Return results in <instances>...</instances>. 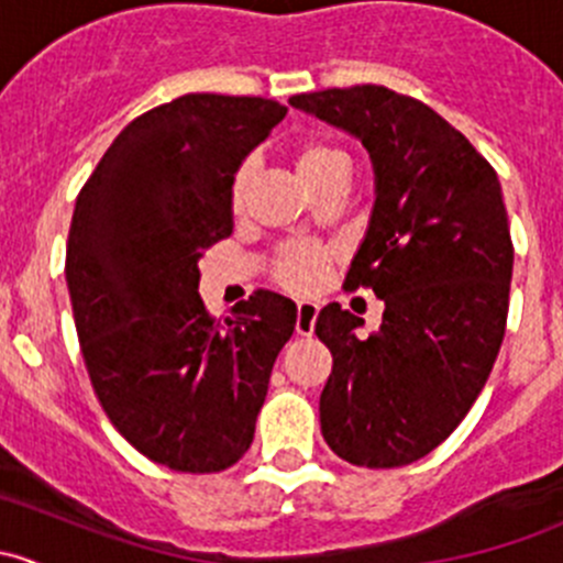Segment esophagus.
<instances>
[{
	"instance_id": "1",
	"label": "esophagus",
	"mask_w": 563,
	"mask_h": 563,
	"mask_svg": "<svg viewBox=\"0 0 563 563\" xmlns=\"http://www.w3.org/2000/svg\"><path fill=\"white\" fill-rule=\"evenodd\" d=\"M316 318H318V308L313 302H299L297 305V323H294V329H297V334H302V338H310L316 329Z\"/></svg>"
}]
</instances>
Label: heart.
Masks as SVG:
<instances>
[{
  "mask_svg": "<svg viewBox=\"0 0 563 563\" xmlns=\"http://www.w3.org/2000/svg\"><path fill=\"white\" fill-rule=\"evenodd\" d=\"M288 161H291L294 174L299 176V181L313 196L327 190V187H343L345 172H349V157H345V152L321 139L297 141L288 150ZM250 176H253V168H250V163H245V166L236 168L234 179H231L229 201L234 214L245 212ZM327 266V250L318 245H305V242H294V245L280 247V253L272 261V280L291 294H313L321 286Z\"/></svg>",
  "mask_w": 563,
  "mask_h": 563,
  "instance_id": "heart-1",
  "label": "heart"
}]
</instances>
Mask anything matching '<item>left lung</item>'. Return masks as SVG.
Instances as JSON below:
<instances>
[{
  "label": "left lung",
  "instance_id": "left-lung-1",
  "mask_svg": "<svg viewBox=\"0 0 563 563\" xmlns=\"http://www.w3.org/2000/svg\"><path fill=\"white\" fill-rule=\"evenodd\" d=\"M294 108L349 130L376 168V207L343 286L384 299L382 329L327 305L316 334L332 354L321 433L338 457L397 468L463 422L493 371L515 247L490 163L444 117L378 84L294 95Z\"/></svg>",
  "mask_w": 563,
  "mask_h": 563
}]
</instances>
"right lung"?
<instances>
[{"label": "right lung", "instance_id": "1", "mask_svg": "<svg viewBox=\"0 0 563 563\" xmlns=\"http://www.w3.org/2000/svg\"><path fill=\"white\" fill-rule=\"evenodd\" d=\"M286 111L181 95L135 117L76 198L65 277L89 382L141 455L185 474L250 450L297 323L280 294L255 291L225 321L198 297V258L234 229L231 179Z\"/></svg>", "mask_w": 563, "mask_h": 563}]
</instances>
